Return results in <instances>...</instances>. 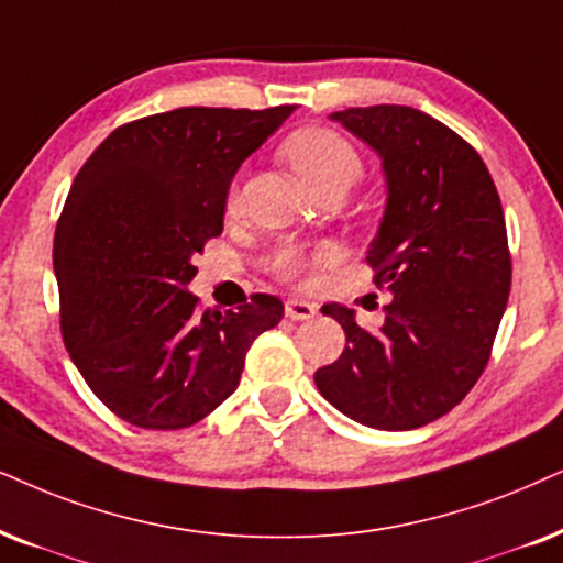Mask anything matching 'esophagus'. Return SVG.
Segmentation results:
<instances>
[{"instance_id": "34e87169", "label": "esophagus", "mask_w": 563, "mask_h": 563, "mask_svg": "<svg viewBox=\"0 0 563 563\" xmlns=\"http://www.w3.org/2000/svg\"><path fill=\"white\" fill-rule=\"evenodd\" d=\"M316 302H305V299H287L284 302V316L289 320H310L316 318Z\"/></svg>"}]
</instances>
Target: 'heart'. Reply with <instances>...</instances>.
Listing matches in <instances>:
<instances>
[{"instance_id": "obj_1", "label": "heart", "mask_w": 563, "mask_h": 563, "mask_svg": "<svg viewBox=\"0 0 563 563\" xmlns=\"http://www.w3.org/2000/svg\"><path fill=\"white\" fill-rule=\"evenodd\" d=\"M282 155L299 178L312 188L328 184L352 186L362 173V157L354 144L335 134L331 129H299L282 144ZM333 258L331 247L305 251V247L287 245L274 255V272L284 282H297L308 274V268L328 264Z\"/></svg>"}]
</instances>
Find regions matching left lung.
Returning <instances> with one entry per match:
<instances>
[{"label": "left lung", "instance_id": "left-lung-1", "mask_svg": "<svg viewBox=\"0 0 563 563\" xmlns=\"http://www.w3.org/2000/svg\"><path fill=\"white\" fill-rule=\"evenodd\" d=\"M331 119L383 159L388 201L367 264L393 299L377 331L323 305L346 346L316 385L364 427L419 429L468 396L492 356L512 284L505 211L478 152L432 115L369 106Z\"/></svg>", "mask_w": 563, "mask_h": 563}]
</instances>
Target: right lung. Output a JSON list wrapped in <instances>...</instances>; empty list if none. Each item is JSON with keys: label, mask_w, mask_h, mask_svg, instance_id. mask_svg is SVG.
<instances>
[{"label": "right lung", "mask_w": 563, "mask_h": 563, "mask_svg": "<svg viewBox=\"0 0 563 563\" xmlns=\"http://www.w3.org/2000/svg\"><path fill=\"white\" fill-rule=\"evenodd\" d=\"M295 106L175 108L123 123L77 173L54 235L62 335L90 390L142 429H184L235 393L279 297L201 310L194 258L222 235L238 167Z\"/></svg>", "instance_id": "add662e5"}]
</instances>
